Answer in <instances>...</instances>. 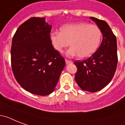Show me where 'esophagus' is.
<instances>
[{
    "label": "esophagus",
    "mask_w": 125,
    "mask_h": 125,
    "mask_svg": "<svg viewBox=\"0 0 125 125\" xmlns=\"http://www.w3.org/2000/svg\"><path fill=\"white\" fill-rule=\"evenodd\" d=\"M65 62H66L67 65H69V64H71V63H73L72 61L69 60H67V59H65Z\"/></svg>",
    "instance_id": "1"
}]
</instances>
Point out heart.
<instances>
[{"mask_svg": "<svg viewBox=\"0 0 125 125\" xmlns=\"http://www.w3.org/2000/svg\"><path fill=\"white\" fill-rule=\"evenodd\" d=\"M102 39V31L96 24L82 22L62 26L58 32L50 34L53 48L60 53L71 46L67 52L69 57L78 56L81 58L90 56L99 48Z\"/></svg>", "mask_w": 125, "mask_h": 125, "instance_id": "obj_1", "label": "heart"}]
</instances>
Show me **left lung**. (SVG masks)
<instances>
[{
  "label": "left lung",
  "instance_id": "obj_1",
  "mask_svg": "<svg viewBox=\"0 0 125 125\" xmlns=\"http://www.w3.org/2000/svg\"><path fill=\"white\" fill-rule=\"evenodd\" d=\"M102 31L103 42L89 58L75 61L77 67L75 80L79 87L89 92H96L106 87L114 76L118 58L116 37L106 21L90 17Z\"/></svg>",
  "mask_w": 125,
  "mask_h": 125
}]
</instances>
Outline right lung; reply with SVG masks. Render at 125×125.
Segmentation results:
<instances>
[{
	"label": "right lung",
	"mask_w": 125,
	"mask_h": 125,
	"mask_svg": "<svg viewBox=\"0 0 125 125\" xmlns=\"http://www.w3.org/2000/svg\"><path fill=\"white\" fill-rule=\"evenodd\" d=\"M45 18L32 17L21 24L13 37L11 63L21 87L35 95L51 94L65 65L51 44L52 26Z\"/></svg>",
	"instance_id": "obj_1"
}]
</instances>
